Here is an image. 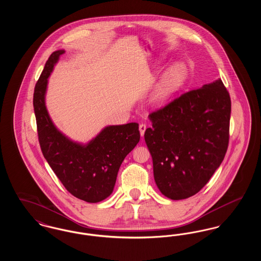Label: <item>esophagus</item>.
Returning a JSON list of instances; mask_svg holds the SVG:
<instances>
[{
  "label": "esophagus",
  "mask_w": 261,
  "mask_h": 261,
  "mask_svg": "<svg viewBox=\"0 0 261 261\" xmlns=\"http://www.w3.org/2000/svg\"><path fill=\"white\" fill-rule=\"evenodd\" d=\"M146 129H147V125L145 124V123H141V124H140V126H139V130H140V133H141V136H144Z\"/></svg>",
  "instance_id": "34e87169"
}]
</instances>
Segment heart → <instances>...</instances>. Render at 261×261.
<instances>
[{
    "mask_svg": "<svg viewBox=\"0 0 261 261\" xmlns=\"http://www.w3.org/2000/svg\"><path fill=\"white\" fill-rule=\"evenodd\" d=\"M184 76L185 70L182 66L176 65L171 67L165 74L163 75L161 83L155 89L152 95L153 102H164L178 88L180 87L184 80Z\"/></svg>",
    "mask_w": 261,
    "mask_h": 261,
    "instance_id": "obj_1",
    "label": "heart"
}]
</instances>
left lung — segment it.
<instances>
[{
  "mask_svg": "<svg viewBox=\"0 0 261 261\" xmlns=\"http://www.w3.org/2000/svg\"><path fill=\"white\" fill-rule=\"evenodd\" d=\"M231 99L221 80L193 89L149 113L145 141L162 195L190 198L206 185L229 145Z\"/></svg>",
  "mask_w": 261,
  "mask_h": 261,
  "instance_id": "obj_1",
  "label": "left lung"
}]
</instances>
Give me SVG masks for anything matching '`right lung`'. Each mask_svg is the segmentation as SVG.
<instances>
[{"label": "right lung", "instance_id": "1", "mask_svg": "<svg viewBox=\"0 0 261 261\" xmlns=\"http://www.w3.org/2000/svg\"><path fill=\"white\" fill-rule=\"evenodd\" d=\"M64 50L54 51L38 79L33 95L42 153L64 188L77 199L98 202L113 191L125 156L140 141L139 124L109 126L87 146L73 143L54 126L45 107L48 77Z\"/></svg>", "mask_w": 261, "mask_h": 261}]
</instances>
